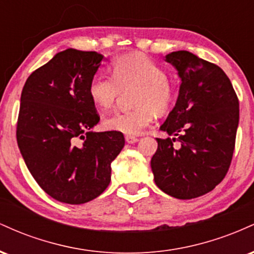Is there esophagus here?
Masks as SVG:
<instances>
[{
  "mask_svg": "<svg viewBox=\"0 0 254 254\" xmlns=\"http://www.w3.org/2000/svg\"><path fill=\"white\" fill-rule=\"evenodd\" d=\"M125 141H127L129 144H132V143H136V142H138V138H137V137H135V136L127 135V136H125Z\"/></svg>",
  "mask_w": 254,
  "mask_h": 254,
  "instance_id": "obj_1",
  "label": "esophagus"
}]
</instances>
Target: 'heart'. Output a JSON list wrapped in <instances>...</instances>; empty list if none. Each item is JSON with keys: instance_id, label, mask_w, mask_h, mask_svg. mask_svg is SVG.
Listing matches in <instances>:
<instances>
[{"instance_id": "1", "label": "heart", "mask_w": 254, "mask_h": 254, "mask_svg": "<svg viewBox=\"0 0 254 254\" xmlns=\"http://www.w3.org/2000/svg\"><path fill=\"white\" fill-rule=\"evenodd\" d=\"M112 76L97 74L92 77L88 94L93 104L101 110L113 106L122 90H133L135 109L116 112L104 118L106 130L125 135H138L153 123L157 115L170 112L176 90L167 78L165 69L145 55L129 54L119 56L111 63Z\"/></svg>"}]
</instances>
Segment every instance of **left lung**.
<instances>
[{
    "label": "left lung",
    "instance_id": "1",
    "mask_svg": "<svg viewBox=\"0 0 254 254\" xmlns=\"http://www.w3.org/2000/svg\"><path fill=\"white\" fill-rule=\"evenodd\" d=\"M182 84L176 106L160 130L150 166L160 190L192 199L214 190L232 162L239 124V100L232 82L216 64L189 51L166 55ZM178 140L179 148L173 145Z\"/></svg>",
    "mask_w": 254,
    "mask_h": 254
}]
</instances>
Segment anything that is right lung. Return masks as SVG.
<instances>
[{"label":"right lung","mask_w":254,"mask_h":254,"mask_svg":"<svg viewBox=\"0 0 254 254\" xmlns=\"http://www.w3.org/2000/svg\"><path fill=\"white\" fill-rule=\"evenodd\" d=\"M103 58L66 49L32 72L22 88L20 153L38 185L62 203L100 196L111 182V162L125 144L122 132L90 131L100 117L88 86Z\"/></svg>","instance_id":"obj_1"}]
</instances>
